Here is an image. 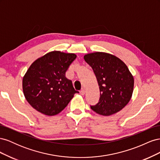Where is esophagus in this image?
<instances>
[{
	"label": "esophagus",
	"mask_w": 160,
	"mask_h": 160,
	"mask_svg": "<svg viewBox=\"0 0 160 160\" xmlns=\"http://www.w3.org/2000/svg\"><path fill=\"white\" fill-rule=\"evenodd\" d=\"M80 93H81V95H85V89H84V88H83V89H82L81 90Z\"/></svg>",
	"instance_id": "34e87169"
}]
</instances>
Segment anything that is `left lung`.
<instances>
[{
  "mask_svg": "<svg viewBox=\"0 0 160 160\" xmlns=\"http://www.w3.org/2000/svg\"><path fill=\"white\" fill-rule=\"evenodd\" d=\"M91 66L99 86L100 98L91 108L97 113L108 116L116 113L132 98L134 79L127 65L111 54L96 52L84 56Z\"/></svg>",
  "mask_w": 160,
  "mask_h": 160,
  "instance_id": "left-lung-1",
  "label": "left lung"
}]
</instances>
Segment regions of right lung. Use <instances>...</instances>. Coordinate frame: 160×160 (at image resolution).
<instances>
[{
  "mask_svg": "<svg viewBox=\"0 0 160 160\" xmlns=\"http://www.w3.org/2000/svg\"><path fill=\"white\" fill-rule=\"evenodd\" d=\"M76 57L73 53L52 51L32 62L22 79V89L34 109L47 115H57L79 93L65 77Z\"/></svg>",
  "mask_w": 160,
  "mask_h": 160,
  "instance_id": "1",
  "label": "right lung"
}]
</instances>
